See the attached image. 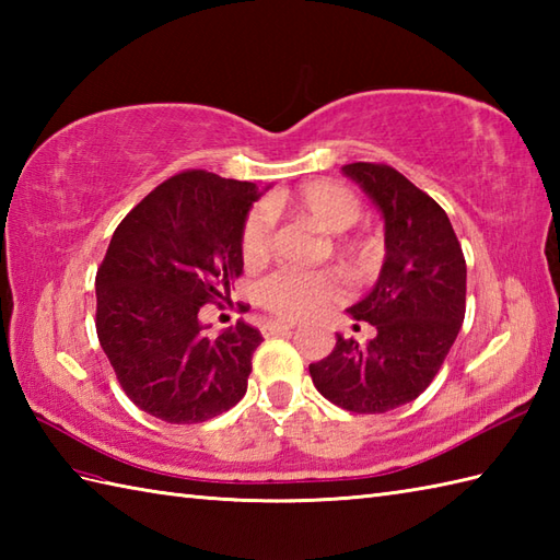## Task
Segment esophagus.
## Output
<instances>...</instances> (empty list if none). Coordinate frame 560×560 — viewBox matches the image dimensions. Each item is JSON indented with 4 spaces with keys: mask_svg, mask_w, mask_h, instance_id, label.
<instances>
[{
    "mask_svg": "<svg viewBox=\"0 0 560 560\" xmlns=\"http://www.w3.org/2000/svg\"><path fill=\"white\" fill-rule=\"evenodd\" d=\"M293 325H283V323H267L265 327H261V331L265 335H287V331H291Z\"/></svg>",
    "mask_w": 560,
    "mask_h": 560,
    "instance_id": "1",
    "label": "esophagus"
}]
</instances>
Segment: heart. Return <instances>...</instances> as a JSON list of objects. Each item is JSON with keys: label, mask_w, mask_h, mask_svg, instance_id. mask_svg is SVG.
<instances>
[{"label": "heart", "mask_w": 560, "mask_h": 560, "mask_svg": "<svg viewBox=\"0 0 560 560\" xmlns=\"http://www.w3.org/2000/svg\"><path fill=\"white\" fill-rule=\"evenodd\" d=\"M267 211H291L295 217L311 221L315 229L325 233H343L359 221L361 201L351 189L331 180L305 183L291 192H279L267 201ZM265 209H253L247 213L241 231V253L247 265H257L269 253V217ZM349 249L361 257H371L373 243H353ZM339 295V281L331 273H293L279 271L261 281L259 299L267 311L287 319L299 323L315 315L319 307H325Z\"/></svg>", "instance_id": "obj_1"}]
</instances>
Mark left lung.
<instances>
[{"mask_svg":"<svg viewBox=\"0 0 560 560\" xmlns=\"http://www.w3.org/2000/svg\"><path fill=\"white\" fill-rule=\"evenodd\" d=\"M351 177L385 221V261L373 291L349 307L371 323L365 343L337 335L327 359L311 363L319 395L353 413H385L433 383L464 323L467 261L433 197L383 163H349ZM359 329V325H353Z\"/></svg>","mask_w":560,"mask_h":560,"instance_id":"obj_1","label":"left lung"}]
</instances>
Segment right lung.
<instances>
[{"mask_svg": "<svg viewBox=\"0 0 560 560\" xmlns=\"http://www.w3.org/2000/svg\"><path fill=\"white\" fill-rule=\"evenodd\" d=\"M269 189V187H265ZM261 189V192H265ZM255 183L173 175L127 213L96 273V331L125 395L168 423H201L245 397L261 335H207L201 305L231 301Z\"/></svg>", "mask_w": 560, "mask_h": 560, "instance_id": "add662e5", "label": "right lung"}]
</instances>
